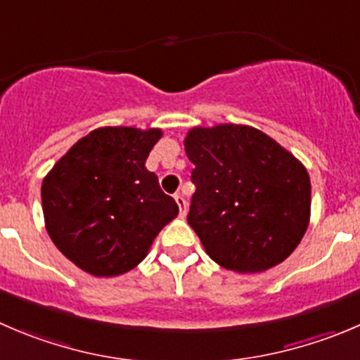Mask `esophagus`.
Listing matches in <instances>:
<instances>
[{
  "label": "esophagus",
  "instance_id": "esophagus-1",
  "mask_svg": "<svg viewBox=\"0 0 360 360\" xmlns=\"http://www.w3.org/2000/svg\"><path fill=\"white\" fill-rule=\"evenodd\" d=\"M176 202H177V205H179V214L181 216H186V207H188V204H186V198L183 197V195H179L177 193L176 197Z\"/></svg>",
  "mask_w": 360,
  "mask_h": 360
}]
</instances>
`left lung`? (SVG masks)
I'll return each mask as SVG.
<instances>
[{"mask_svg": "<svg viewBox=\"0 0 360 360\" xmlns=\"http://www.w3.org/2000/svg\"><path fill=\"white\" fill-rule=\"evenodd\" d=\"M184 149L197 186L188 223L205 253L236 273H260L290 257L311 212L306 167L244 124L191 128Z\"/></svg>", "mask_w": 360, "mask_h": 360, "instance_id": "8db88e82", "label": "left lung"}]
</instances>
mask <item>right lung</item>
Listing matches in <instances>:
<instances>
[{
    "mask_svg": "<svg viewBox=\"0 0 360 360\" xmlns=\"http://www.w3.org/2000/svg\"><path fill=\"white\" fill-rule=\"evenodd\" d=\"M162 130L96 128L56 162L41 183L45 229L58 250L93 276H120L141 264L179 212L146 169Z\"/></svg>",
    "mask_w": 360,
    "mask_h": 360,
    "instance_id": "obj_1",
    "label": "right lung"
}]
</instances>
